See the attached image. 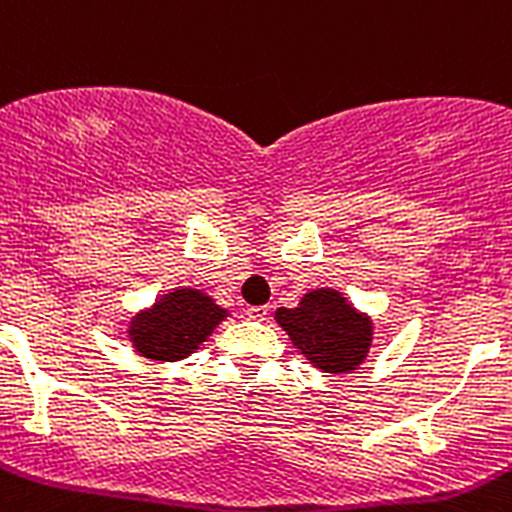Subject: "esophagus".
I'll return each mask as SVG.
<instances>
[{
  "label": "esophagus",
  "mask_w": 512,
  "mask_h": 512,
  "mask_svg": "<svg viewBox=\"0 0 512 512\" xmlns=\"http://www.w3.org/2000/svg\"><path fill=\"white\" fill-rule=\"evenodd\" d=\"M247 315H250L252 321H265L267 315H270V308L267 305H252V308H247Z\"/></svg>",
  "instance_id": "34e87169"
}]
</instances>
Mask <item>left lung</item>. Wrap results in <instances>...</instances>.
<instances>
[{"mask_svg":"<svg viewBox=\"0 0 512 512\" xmlns=\"http://www.w3.org/2000/svg\"><path fill=\"white\" fill-rule=\"evenodd\" d=\"M275 321L308 364L323 374H353L374 343L371 315L333 288H315L295 308H278Z\"/></svg>","mask_w":512,"mask_h":512,"instance_id":"1","label":"left lung"}]
</instances>
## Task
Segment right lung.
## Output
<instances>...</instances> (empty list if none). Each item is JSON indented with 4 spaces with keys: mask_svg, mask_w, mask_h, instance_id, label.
Returning a JSON list of instances; mask_svg holds the SVG:
<instances>
[{
    "mask_svg": "<svg viewBox=\"0 0 512 512\" xmlns=\"http://www.w3.org/2000/svg\"><path fill=\"white\" fill-rule=\"evenodd\" d=\"M229 315L212 295L197 288H174L128 321V341L138 356L174 364L191 356Z\"/></svg>",
    "mask_w": 512,
    "mask_h": 512,
    "instance_id": "right-lung-1",
    "label": "right lung"
}]
</instances>
